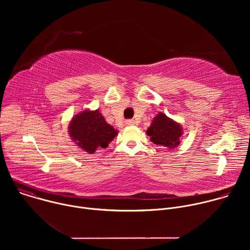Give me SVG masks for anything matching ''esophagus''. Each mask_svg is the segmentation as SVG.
<instances>
[{
  "mask_svg": "<svg viewBox=\"0 0 250 250\" xmlns=\"http://www.w3.org/2000/svg\"><path fill=\"white\" fill-rule=\"evenodd\" d=\"M125 125H132L134 124V122L132 120H127V121H125Z\"/></svg>",
  "mask_w": 250,
  "mask_h": 250,
  "instance_id": "esophagus-1",
  "label": "esophagus"
}]
</instances>
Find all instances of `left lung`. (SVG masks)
<instances>
[{"label":"left lung","mask_w":250,"mask_h":250,"mask_svg":"<svg viewBox=\"0 0 250 250\" xmlns=\"http://www.w3.org/2000/svg\"><path fill=\"white\" fill-rule=\"evenodd\" d=\"M151 142L158 146L168 149H175L180 145L183 135L182 125L168 118L163 113H158L146 130Z\"/></svg>","instance_id":"1"}]
</instances>
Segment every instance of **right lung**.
<instances>
[{
  "mask_svg": "<svg viewBox=\"0 0 250 250\" xmlns=\"http://www.w3.org/2000/svg\"><path fill=\"white\" fill-rule=\"evenodd\" d=\"M68 131L71 139L85 152L93 154L106 148L118 135V129L104 121L99 110H84L70 121Z\"/></svg>",
  "mask_w": 250,
  "mask_h": 250,
  "instance_id": "1",
  "label": "right lung"
}]
</instances>
